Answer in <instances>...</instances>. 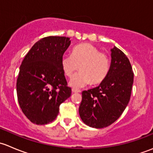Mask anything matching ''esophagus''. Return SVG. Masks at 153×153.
Here are the masks:
<instances>
[{
	"instance_id": "1",
	"label": "esophagus",
	"mask_w": 153,
	"mask_h": 153,
	"mask_svg": "<svg viewBox=\"0 0 153 153\" xmlns=\"http://www.w3.org/2000/svg\"><path fill=\"white\" fill-rule=\"evenodd\" d=\"M72 92H77V93H78V92H81V90H79V89H74V88L72 89Z\"/></svg>"
}]
</instances>
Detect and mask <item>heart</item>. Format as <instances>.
I'll list each match as a JSON object with an SVG mask.
<instances>
[{
    "label": "heart",
    "mask_w": 153,
    "mask_h": 153,
    "mask_svg": "<svg viewBox=\"0 0 153 153\" xmlns=\"http://www.w3.org/2000/svg\"><path fill=\"white\" fill-rule=\"evenodd\" d=\"M61 66L68 78H72L79 66L81 72L72 78L69 84L73 87L80 88L90 83L95 85L104 81L109 73L110 62L109 56L100 52L98 47L84 43L72 48L71 55H63Z\"/></svg>",
    "instance_id": "1"
}]
</instances>
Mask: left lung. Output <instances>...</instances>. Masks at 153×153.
Segmentation results:
<instances>
[{
    "label": "left lung",
    "mask_w": 153,
    "mask_h": 153,
    "mask_svg": "<svg viewBox=\"0 0 153 153\" xmlns=\"http://www.w3.org/2000/svg\"><path fill=\"white\" fill-rule=\"evenodd\" d=\"M109 73L97 87L82 92L79 106L81 120L97 129L113 124L126 109L131 96L134 73L126 55L118 48L111 49Z\"/></svg>",
    "instance_id": "8db88e82"
}]
</instances>
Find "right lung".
<instances>
[{
    "mask_svg": "<svg viewBox=\"0 0 153 153\" xmlns=\"http://www.w3.org/2000/svg\"><path fill=\"white\" fill-rule=\"evenodd\" d=\"M67 37L39 40L26 55L17 79L20 107L33 124H47L56 118L60 105L70 97L61 59L70 45Z\"/></svg>",
    "mask_w": 153,
    "mask_h": 153,
    "instance_id": "add662e5",
    "label": "right lung"
}]
</instances>
